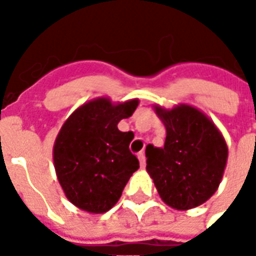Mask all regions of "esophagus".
<instances>
[{"label": "esophagus", "mask_w": 256, "mask_h": 256, "mask_svg": "<svg viewBox=\"0 0 256 256\" xmlns=\"http://www.w3.org/2000/svg\"><path fill=\"white\" fill-rule=\"evenodd\" d=\"M138 160L141 163V167H145V155L144 152H138Z\"/></svg>", "instance_id": "1"}]
</instances>
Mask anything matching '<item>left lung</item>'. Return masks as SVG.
<instances>
[{"instance_id": "left-lung-1", "label": "left lung", "mask_w": 256, "mask_h": 256, "mask_svg": "<svg viewBox=\"0 0 256 256\" xmlns=\"http://www.w3.org/2000/svg\"><path fill=\"white\" fill-rule=\"evenodd\" d=\"M166 126L163 148L148 145L146 172L162 200L177 210L194 208L207 202L220 186L228 146L220 130L196 108L156 106Z\"/></svg>"}]
</instances>
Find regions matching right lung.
I'll use <instances>...</instances> for the list:
<instances>
[{
  "mask_svg": "<svg viewBox=\"0 0 256 256\" xmlns=\"http://www.w3.org/2000/svg\"><path fill=\"white\" fill-rule=\"evenodd\" d=\"M137 106L138 100L116 106L108 98L89 101L60 130L53 148L54 168L67 198L80 210L94 214L111 210L140 167L128 150L134 134L118 128Z\"/></svg>",
  "mask_w": 256,
  "mask_h": 256,
  "instance_id": "right-lung-1",
  "label": "right lung"
}]
</instances>
